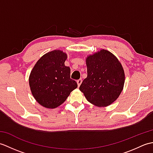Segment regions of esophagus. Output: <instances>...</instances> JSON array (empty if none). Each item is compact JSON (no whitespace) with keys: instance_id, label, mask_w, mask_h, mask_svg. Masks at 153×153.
Instances as JSON below:
<instances>
[{"instance_id":"obj_1","label":"esophagus","mask_w":153,"mask_h":153,"mask_svg":"<svg viewBox=\"0 0 153 153\" xmlns=\"http://www.w3.org/2000/svg\"><path fill=\"white\" fill-rule=\"evenodd\" d=\"M82 82V79H78V80L77 81V85H78V87L80 86Z\"/></svg>"}]
</instances>
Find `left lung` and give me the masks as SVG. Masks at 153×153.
Wrapping results in <instances>:
<instances>
[{
  "label": "left lung",
  "mask_w": 153,
  "mask_h": 153,
  "mask_svg": "<svg viewBox=\"0 0 153 153\" xmlns=\"http://www.w3.org/2000/svg\"><path fill=\"white\" fill-rule=\"evenodd\" d=\"M87 77L79 90L87 100L99 107L114 102L122 91L125 74L121 63L114 55L100 50L86 58Z\"/></svg>",
  "instance_id": "left-lung-1"
}]
</instances>
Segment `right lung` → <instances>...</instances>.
<instances>
[{
  "label": "right lung",
  "instance_id": "add662e5",
  "mask_svg": "<svg viewBox=\"0 0 153 153\" xmlns=\"http://www.w3.org/2000/svg\"><path fill=\"white\" fill-rule=\"evenodd\" d=\"M66 53L54 50L44 54L31 70L29 83L33 97L47 108L62 105L77 87L70 78V68L64 65Z\"/></svg>",
  "mask_w": 153,
  "mask_h": 153
}]
</instances>
